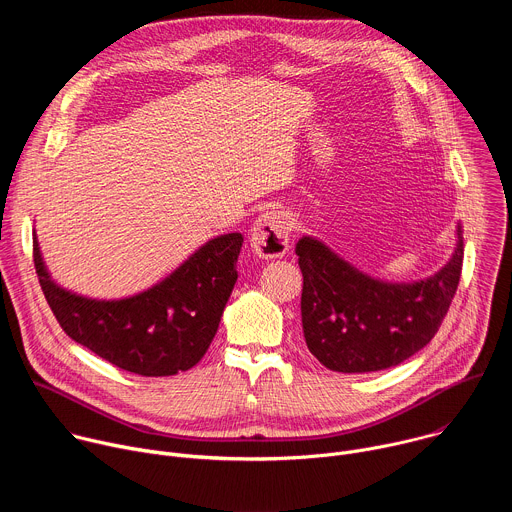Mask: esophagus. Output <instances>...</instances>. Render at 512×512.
<instances>
[{
	"mask_svg": "<svg viewBox=\"0 0 512 512\" xmlns=\"http://www.w3.org/2000/svg\"><path fill=\"white\" fill-rule=\"evenodd\" d=\"M291 221L283 208H269L259 214L251 229V245L259 257L275 259L289 249Z\"/></svg>",
	"mask_w": 512,
	"mask_h": 512,
	"instance_id": "34e87169",
	"label": "esophagus"
}]
</instances>
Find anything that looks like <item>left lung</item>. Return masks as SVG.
<instances>
[{
	"instance_id": "8db88e82",
	"label": "left lung",
	"mask_w": 512,
	"mask_h": 512,
	"mask_svg": "<svg viewBox=\"0 0 512 512\" xmlns=\"http://www.w3.org/2000/svg\"><path fill=\"white\" fill-rule=\"evenodd\" d=\"M302 326L310 352L330 371L371 373L403 362L440 330L460 283L464 243L435 275L385 283L356 271L316 239H300Z\"/></svg>"
}]
</instances>
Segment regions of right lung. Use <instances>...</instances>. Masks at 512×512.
Listing matches in <instances>:
<instances>
[{
  "label": "right lung",
  "instance_id": "obj_1",
  "mask_svg": "<svg viewBox=\"0 0 512 512\" xmlns=\"http://www.w3.org/2000/svg\"><path fill=\"white\" fill-rule=\"evenodd\" d=\"M241 233L202 245L170 277L117 302H97L58 287L34 237V267L60 328L115 367L141 377H170L206 354L237 281Z\"/></svg>",
  "mask_w": 512,
  "mask_h": 512
}]
</instances>
